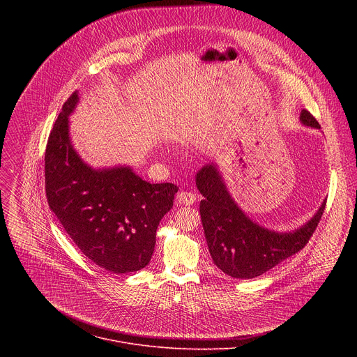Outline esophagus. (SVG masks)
<instances>
[{
    "mask_svg": "<svg viewBox=\"0 0 357 357\" xmlns=\"http://www.w3.org/2000/svg\"><path fill=\"white\" fill-rule=\"evenodd\" d=\"M176 200H178L179 205H186V206H189V205H192V203L196 200V197H195V195H193L192 192H181V193H178V196H176Z\"/></svg>",
    "mask_w": 357,
    "mask_h": 357,
    "instance_id": "34e87169",
    "label": "esophagus"
}]
</instances>
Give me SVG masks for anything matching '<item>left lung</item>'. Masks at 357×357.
I'll list each match as a JSON object with an SVG mask.
<instances>
[{
  "instance_id": "obj_1",
  "label": "left lung",
  "mask_w": 357,
  "mask_h": 357,
  "mask_svg": "<svg viewBox=\"0 0 357 357\" xmlns=\"http://www.w3.org/2000/svg\"><path fill=\"white\" fill-rule=\"evenodd\" d=\"M299 121L305 127L321 130L319 123L307 110H301ZM196 186L203 196L199 211L213 263L225 274L241 280L256 278L302 250L315 231L326 205L324 200L315 215L298 229L275 231L251 220L241 211L216 162L200 168Z\"/></svg>"
}]
</instances>
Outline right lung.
I'll return each instance as SVG.
<instances>
[{
    "instance_id": "right-lung-1",
    "label": "right lung",
    "mask_w": 357,
    "mask_h": 357,
    "mask_svg": "<svg viewBox=\"0 0 357 357\" xmlns=\"http://www.w3.org/2000/svg\"><path fill=\"white\" fill-rule=\"evenodd\" d=\"M79 103L75 91L50 131L45 152L49 208L96 266L114 274L144 268L154 252L155 233L178 186L149 183L131 167L93 168L73 148L69 116Z\"/></svg>"
}]
</instances>
